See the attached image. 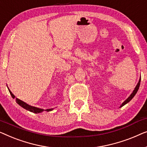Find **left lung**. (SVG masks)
<instances>
[{"label":"left lung","instance_id":"left-lung-1","mask_svg":"<svg viewBox=\"0 0 147 147\" xmlns=\"http://www.w3.org/2000/svg\"><path fill=\"white\" fill-rule=\"evenodd\" d=\"M140 79H141V78H140V79H139V81H138V84H137V85L136 86V87H135V90H133V93H132L131 95H130V96L129 97V98H128L127 100H126L125 102H124L123 104H122L121 105V107H123L124 105H126L127 104V103H128L129 102L130 100H131L132 98H133L134 96H135V95L136 94V92H137V91H138V88H139V86H140Z\"/></svg>","mask_w":147,"mask_h":147}]
</instances>
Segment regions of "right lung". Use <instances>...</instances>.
<instances>
[{
	"label": "right lung",
	"mask_w": 147,
	"mask_h": 147,
	"mask_svg": "<svg viewBox=\"0 0 147 147\" xmlns=\"http://www.w3.org/2000/svg\"><path fill=\"white\" fill-rule=\"evenodd\" d=\"M9 92H10V94H11L12 97L13 98H14V97L15 96L12 93L11 90H9ZM16 102L18 103V105H20V107H22V108L25 109L26 110H28L30 111V112H32V113H41L42 112L43 109H38V108H36V107H32V106H30V105H28V104H26V102H23V101H22L21 100H20V99H18V98H16ZM53 110V109H47V110H45L46 111H51Z\"/></svg>",
	"instance_id": "obj_1"
}]
</instances>
